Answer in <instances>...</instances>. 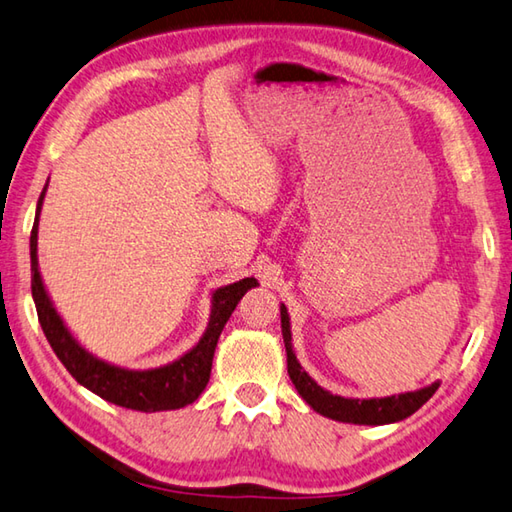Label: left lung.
Returning a JSON list of instances; mask_svg holds the SVG:
<instances>
[{"label": "left lung", "mask_w": 512, "mask_h": 512, "mask_svg": "<svg viewBox=\"0 0 512 512\" xmlns=\"http://www.w3.org/2000/svg\"><path fill=\"white\" fill-rule=\"evenodd\" d=\"M281 330H283L285 353H288V373L294 389L299 391V396L306 400L317 414L339 420V423H353V425L398 423V420H405L411 414H416V411L434 396L436 389L441 387V382H432L429 387H423L418 391L398 393V396H387V398H366V400L335 396V393L319 387V384L312 380L306 371H303L297 355H294L290 315H288V308H285V303H281Z\"/></svg>", "instance_id": "8db88e82"}]
</instances>
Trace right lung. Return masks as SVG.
Returning <instances> with one entry per match:
<instances>
[{
	"mask_svg": "<svg viewBox=\"0 0 512 512\" xmlns=\"http://www.w3.org/2000/svg\"><path fill=\"white\" fill-rule=\"evenodd\" d=\"M47 186L49 184H44L40 193L31 231V292L40 326L44 330V337L49 339L53 353L58 355V360L65 364V369L74 375L78 384H83L85 389L112 402V405L146 411V414L191 405V402L200 398V393L209 384L213 353L224 324L229 321L231 312L236 310L238 301L245 297V292L256 288L258 281L251 276V279H240L215 290L211 294L209 326H206L200 342L182 357H177V360L157 366V369L143 371L105 362L78 344V339L69 333L65 321H62L56 306H53L47 288H44L38 265V224Z\"/></svg>",
	"mask_w": 512,
	"mask_h": 512,
	"instance_id": "right-lung-1",
	"label": "right lung"
}]
</instances>
